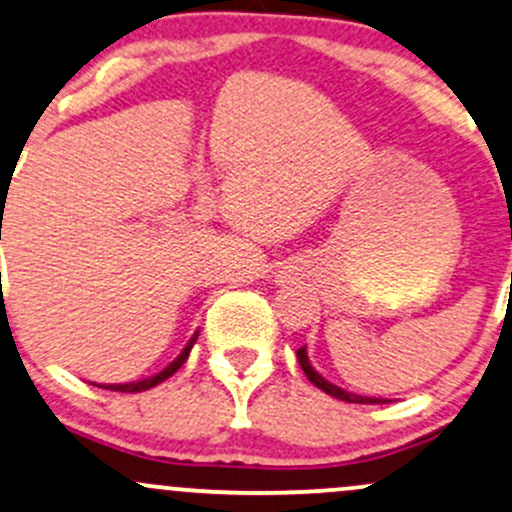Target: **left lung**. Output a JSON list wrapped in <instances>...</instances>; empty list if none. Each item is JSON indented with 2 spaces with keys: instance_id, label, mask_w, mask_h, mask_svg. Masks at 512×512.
Listing matches in <instances>:
<instances>
[{
  "instance_id": "left-lung-1",
  "label": "left lung",
  "mask_w": 512,
  "mask_h": 512,
  "mask_svg": "<svg viewBox=\"0 0 512 512\" xmlns=\"http://www.w3.org/2000/svg\"><path fill=\"white\" fill-rule=\"evenodd\" d=\"M296 357H299V364L303 369V374L308 376V381H311L313 386H318L320 391L330 393L333 398H340V401L345 403H386V398H369V396H357V393H350L345 389H340V386L330 384V381H325L323 376H320L316 369L311 367V362H308V355H306V347H301L299 352H296Z\"/></svg>"
}]
</instances>
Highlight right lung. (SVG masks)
<instances>
[{"label":"right lung","mask_w":512,"mask_h":512,"mask_svg":"<svg viewBox=\"0 0 512 512\" xmlns=\"http://www.w3.org/2000/svg\"><path fill=\"white\" fill-rule=\"evenodd\" d=\"M196 338H199V330H196V333L192 335V340L187 342V347H184V350H182V355L174 359V362L167 364V367L162 369L160 374L148 376V379H143V381H128V384H109V386H101V389H111V391H121V393H138V391L153 389V386L162 384V381H165V379H170V376H172L174 372H177V369L182 367L184 362H187V357H189V352H192Z\"/></svg>","instance_id":"add662e5"}]
</instances>
